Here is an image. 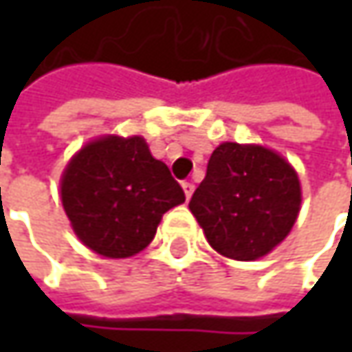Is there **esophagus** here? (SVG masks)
<instances>
[{"label":"esophagus","mask_w":352,"mask_h":352,"mask_svg":"<svg viewBox=\"0 0 352 352\" xmlns=\"http://www.w3.org/2000/svg\"><path fill=\"white\" fill-rule=\"evenodd\" d=\"M182 188H184V194H186V199H190V197H192V194H194V184L184 182Z\"/></svg>","instance_id":"obj_1"}]
</instances>
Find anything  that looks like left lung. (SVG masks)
Listing matches in <instances>:
<instances>
[{
    "mask_svg": "<svg viewBox=\"0 0 352 352\" xmlns=\"http://www.w3.org/2000/svg\"><path fill=\"white\" fill-rule=\"evenodd\" d=\"M296 170L261 144L221 142L190 199L206 239L233 261H256L280 245L298 219Z\"/></svg>",
    "mask_w": 352,
    "mask_h": 352,
    "instance_id": "left-lung-1",
    "label": "left lung"
}]
</instances>
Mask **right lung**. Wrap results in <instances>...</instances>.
I'll return each instance as SVG.
<instances>
[{
    "label": "right lung",
    "instance_id": "obj_1",
    "mask_svg": "<svg viewBox=\"0 0 352 352\" xmlns=\"http://www.w3.org/2000/svg\"><path fill=\"white\" fill-rule=\"evenodd\" d=\"M64 211L78 239L107 258H127L155 239L162 215L184 190L142 137L107 135L88 142L62 174Z\"/></svg>",
    "mask_w": 352,
    "mask_h": 352
}]
</instances>
